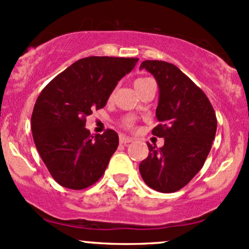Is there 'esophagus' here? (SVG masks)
Instances as JSON below:
<instances>
[{
  "instance_id": "obj_1",
  "label": "esophagus",
  "mask_w": 249,
  "mask_h": 249,
  "mask_svg": "<svg viewBox=\"0 0 249 249\" xmlns=\"http://www.w3.org/2000/svg\"><path fill=\"white\" fill-rule=\"evenodd\" d=\"M129 142H133V139L129 138V136H125V135H120V143L121 144H127Z\"/></svg>"
}]
</instances>
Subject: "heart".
I'll return each instance as SVG.
<instances>
[{
    "label": "heart",
    "instance_id": "obj_1",
    "mask_svg": "<svg viewBox=\"0 0 249 249\" xmlns=\"http://www.w3.org/2000/svg\"><path fill=\"white\" fill-rule=\"evenodd\" d=\"M149 80L150 79H148V77H141V79L135 80V82H134V87H135V89L139 88L140 86H142V85H143V83L148 82V81H149Z\"/></svg>",
    "mask_w": 249,
    "mask_h": 249
}]
</instances>
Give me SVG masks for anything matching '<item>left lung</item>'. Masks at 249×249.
<instances>
[{
	"instance_id": "1",
	"label": "left lung",
	"mask_w": 249,
	"mask_h": 249,
	"mask_svg": "<svg viewBox=\"0 0 249 249\" xmlns=\"http://www.w3.org/2000/svg\"><path fill=\"white\" fill-rule=\"evenodd\" d=\"M155 77L159 86L153 135L164 139L156 148L147 143L149 154L139 170L147 186L161 193L185 187L202 168L216 133V116L208 97L174 64L147 60L140 66Z\"/></svg>"
}]
</instances>
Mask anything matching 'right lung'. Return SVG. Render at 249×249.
<instances>
[{
	"instance_id": "1",
	"label": "right lung",
	"mask_w": 249,
	"mask_h": 249,
	"mask_svg": "<svg viewBox=\"0 0 249 249\" xmlns=\"http://www.w3.org/2000/svg\"><path fill=\"white\" fill-rule=\"evenodd\" d=\"M139 58L89 56L72 63L41 91L32 115L36 149L58 185L85 189L102 177L119 146L113 129L93 136L86 117L106 106Z\"/></svg>"
}]
</instances>
